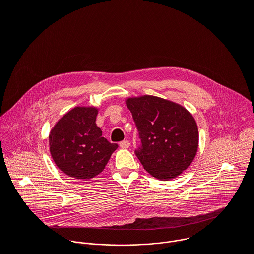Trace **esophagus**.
<instances>
[{
	"label": "esophagus",
	"mask_w": 254,
	"mask_h": 254,
	"mask_svg": "<svg viewBox=\"0 0 254 254\" xmlns=\"http://www.w3.org/2000/svg\"><path fill=\"white\" fill-rule=\"evenodd\" d=\"M130 142L128 141V140H124V141H122V142H120V147H122V148H128L129 146H130Z\"/></svg>",
	"instance_id": "34e87169"
}]
</instances>
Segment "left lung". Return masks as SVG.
I'll use <instances>...</instances> for the list:
<instances>
[{
	"label": "left lung",
	"mask_w": 254,
	"mask_h": 254,
	"mask_svg": "<svg viewBox=\"0 0 254 254\" xmlns=\"http://www.w3.org/2000/svg\"><path fill=\"white\" fill-rule=\"evenodd\" d=\"M125 103L140 134L142 145L135 152L144 168L162 181L179 176L198 147L191 113L179 104L149 95L127 98Z\"/></svg>",
	"instance_id": "8db88e82"
}]
</instances>
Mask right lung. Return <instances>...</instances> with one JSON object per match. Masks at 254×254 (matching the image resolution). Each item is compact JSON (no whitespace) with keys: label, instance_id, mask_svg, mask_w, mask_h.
<instances>
[{"label":"right lung","instance_id":"obj_1","mask_svg":"<svg viewBox=\"0 0 254 254\" xmlns=\"http://www.w3.org/2000/svg\"><path fill=\"white\" fill-rule=\"evenodd\" d=\"M99 109L76 107L66 112L49 135L51 155L61 171L77 180L99 175L118 147L102 136L96 124Z\"/></svg>","mask_w":254,"mask_h":254}]
</instances>
